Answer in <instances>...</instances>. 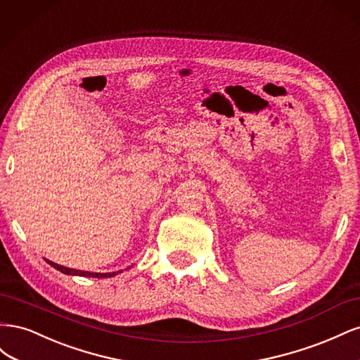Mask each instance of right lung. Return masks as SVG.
I'll return each mask as SVG.
<instances>
[{
	"mask_svg": "<svg viewBox=\"0 0 360 360\" xmlns=\"http://www.w3.org/2000/svg\"><path fill=\"white\" fill-rule=\"evenodd\" d=\"M48 264H51L53 269L60 270L61 274L64 275H72V276H85V278H111V276H115L118 274H122L123 270L120 271H111V274H93V271H84V270H76V269H69V267H64V266H60L57 263H52L51 259H46Z\"/></svg>",
	"mask_w": 360,
	"mask_h": 360,
	"instance_id": "right-lung-1",
	"label": "right lung"
}]
</instances>
